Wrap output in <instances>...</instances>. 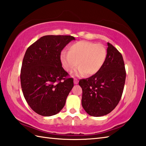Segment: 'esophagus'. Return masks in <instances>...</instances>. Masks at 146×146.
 <instances>
[{"mask_svg": "<svg viewBox=\"0 0 146 146\" xmlns=\"http://www.w3.org/2000/svg\"><path fill=\"white\" fill-rule=\"evenodd\" d=\"M78 80H77V78H74V83H75V84H78Z\"/></svg>", "mask_w": 146, "mask_h": 146, "instance_id": "1", "label": "esophagus"}]
</instances>
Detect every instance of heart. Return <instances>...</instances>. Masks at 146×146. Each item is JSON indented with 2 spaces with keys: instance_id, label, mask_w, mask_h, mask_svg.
<instances>
[{
  "instance_id": "obj_1",
  "label": "heart",
  "mask_w": 146,
  "mask_h": 146,
  "mask_svg": "<svg viewBox=\"0 0 146 146\" xmlns=\"http://www.w3.org/2000/svg\"><path fill=\"white\" fill-rule=\"evenodd\" d=\"M107 57V51L102 44L80 41L70 46L68 52L62 51L60 60L64 70L70 72L79 65L76 75H93L103 66Z\"/></svg>"
}]
</instances>
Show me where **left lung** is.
<instances>
[{"label": "left lung", "mask_w": 146, "mask_h": 146, "mask_svg": "<svg viewBox=\"0 0 146 146\" xmlns=\"http://www.w3.org/2000/svg\"><path fill=\"white\" fill-rule=\"evenodd\" d=\"M107 57L97 73L80 80L82 88V107L94 117L104 116L111 112L118 104L124 88L126 71L122 55L107 42Z\"/></svg>", "instance_id": "8db88e82"}]
</instances>
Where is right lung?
<instances>
[{"label": "right lung", "mask_w": 146, "mask_h": 146, "mask_svg": "<svg viewBox=\"0 0 146 146\" xmlns=\"http://www.w3.org/2000/svg\"><path fill=\"white\" fill-rule=\"evenodd\" d=\"M75 38L71 36L41 37L27 49L21 70L24 97L33 110L51 116L61 110L73 87V79L62 67L61 52Z\"/></svg>", "instance_id": "obj_1"}]
</instances>
